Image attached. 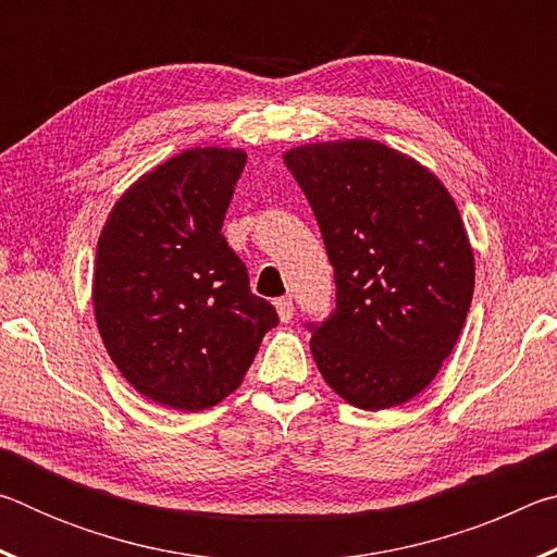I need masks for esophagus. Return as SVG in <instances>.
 I'll return each instance as SVG.
<instances>
[{
    "label": "esophagus",
    "instance_id": "esophagus-1",
    "mask_svg": "<svg viewBox=\"0 0 557 557\" xmlns=\"http://www.w3.org/2000/svg\"><path fill=\"white\" fill-rule=\"evenodd\" d=\"M275 309H277L280 322H289L292 314H295V305H292V299H287V297L277 299V301H275Z\"/></svg>",
    "mask_w": 557,
    "mask_h": 557
}]
</instances>
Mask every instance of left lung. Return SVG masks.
Instances as JSON below:
<instances>
[{"mask_svg":"<svg viewBox=\"0 0 557 557\" xmlns=\"http://www.w3.org/2000/svg\"><path fill=\"white\" fill-rule=\"evenodd\" d=\"M282 162L317 215L336 309L312 356L336 395L395 408L435 381L474 295V250L447 186L375 139L287 149Z\"/></svg>","mask_w":557,"mask_h":557,"instance_id":"1","label":"left lung"}]
</instances>
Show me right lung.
<instances>
[{"label":"right lung","mask_w":557,"mask_h":557,"mask_svg":"<svg viewBox=\"0 0 557 557\" xmlns=\"http://www.w3.org/2000/svg\"><path fill=\"white\" fill-rule=\"evenodd\" d=\"M245 162L238 147L184 149L139 176L100 231L98 332L122 379L164 408L228 398L277 326L221 233Z\"/></svg>","instance_id":"1"}]
</instances>
